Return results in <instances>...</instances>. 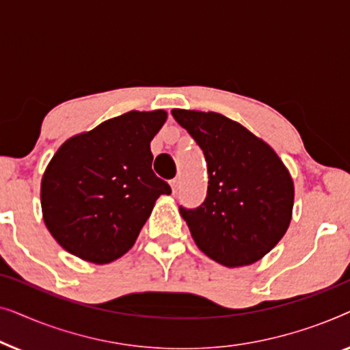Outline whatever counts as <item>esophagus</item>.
<instances>
[{
  "label": "esophagus",
  "instance_id": "esophagus-1",
  "mask_svg": "<svg viewBox=\"0 0 350 350\" xmlns=\"http://www.w3.org/2000/svg\"><path fill=\"white\" fill-rule=\"evenodd\" d=\"M178 186H180V180L178 178L170 180V188H172V191H174V193H176V191H178Z\"/></svg>",
  "mask_w": 350,
  "mask_h": 350
}]
</instances>
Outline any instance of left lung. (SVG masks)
I'll use <instances>...</instances> for the list:
<instances>
[{"mask_svg": "<svg viewBox=\"0 0 350 350\" xmlns=\"http://www.w3.org/2000/svg\"><path fill=\"white\" fill-rule=\"evenodd\" d=\"M207 161L208 186L196 208L180 205L196 245L219 265L261 260L288 229L295 188L274 150L218 113L172 109Z\"/></svg>", "mask_w": 350, "mask_h": 350, "instance_id": "obj_1", "label": "left lung"}]
</instances>
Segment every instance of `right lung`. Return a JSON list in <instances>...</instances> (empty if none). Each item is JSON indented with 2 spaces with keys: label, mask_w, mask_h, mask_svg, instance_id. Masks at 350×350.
<instances>
[{
  "label": "right lung",
  "mask_w": 350,
  "mask_h": 350,
  "mask_svg": "<svg viewBox=\"0 0 350 350\" xmlns=\"http://www.w3.org/2000/svg\"><path fill=\"white\" fill-rule=\"evenodd\" d=\"M167 113L129 111L66 140L41 181L42 217L71 255L103 265L131 250L167 181L150 143Z\"/></svg>",
  "instance_id": "obj_1"
}]
</instances>
